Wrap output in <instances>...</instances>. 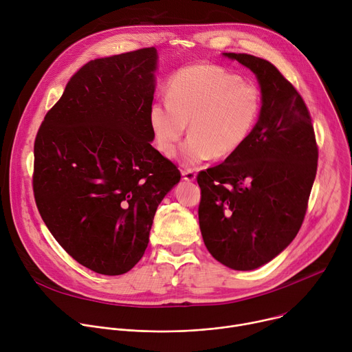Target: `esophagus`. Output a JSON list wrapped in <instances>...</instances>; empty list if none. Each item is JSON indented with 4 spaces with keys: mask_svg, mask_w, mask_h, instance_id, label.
<instances>
[{
    "mask_svg": "<svg viewBox=\"0 0 352 352\" xmlns=\"http://www.w3.org/2000/svg\"><path fill=\"white\" fill-rule=\"evenodd\" d=\"M182 177L185 181H195L196 179V173L192 168L188 170H182Z\"/></svg>",
    "mask_w": 352,
    "mask_h": 352,
    "instance_id": "1",
    "label": "esophagus"
}]
</instances>
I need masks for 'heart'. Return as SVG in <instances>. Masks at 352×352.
I'll use <instances>...</instances> for the list:
<instances>
[{"instance_id":"1","label":"heart","mask_w":352,"mask_h":352,"mask_svg":"<svg viewBox=\"0 0 352 352\" xmlns=\"http://www.w3.org/2000/svg\"><path fill=\"white\" fill-rule=\"evenodd\" d=\"M167 97L148 107V125L157 148L171 157L189 122L190 136L179 155L186 166L236 153L262 114L259 87L217 65L177 71L168 80Z\"/></svg>"}]
</instances>
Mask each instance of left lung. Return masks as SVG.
<instances>
[{"label": "left lung", "mask_w": 352, "mask_h": 352, "mask_svg": "<svg viewBox=\"0 0 352 352\" xmlns=\"http://www.w3.org/2000/svg\"><path fill=\"white\" fill-rule=\"evenodd\" d=\"M223 56L256 75L262 114L236 153L197 174L199 226L212 256L245 272L274 259L296 236L316 177L318 144L305 102L272 63Z\"/></svg>", "instance_id": "8db88e82"}]
</instances>
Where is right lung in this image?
<instances>
[{"label":"right lung","mask_w":352,"mask_h":352,"mask_svg":"<svg viewBox=\"0 0 352 352\" xmlns=\"http://www.w3.org/2000/svg\"><path fill=\"white\" fill-rule=\"evenodd\" d=\"M157 58L148 47L89 61L34 140L38 213L67 254L98 274H124L142 259L157 206L181 179L150 143Z\"/></svg>","instance_id":"add662e5"}]
</instances>
